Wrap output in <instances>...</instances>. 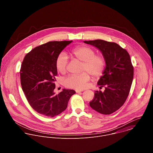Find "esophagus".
Listing matches in <instances>:
<instances>
[{"label": "esophagus", "mask_w": 153, "mask_h": 153, "mask_svg": "<svg viewBox=\"0 0 153 153\" xmlns=\"http://www.w3.org/2000/svg\"><path fill=\"white\" fill-rule=\"evenodd\" d=\"M75 91H76V93H78V92H82L84 91L83 90H81V89H76Z\"/></svg>", "instance_id": "obj_1"}]
</instances>
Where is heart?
Returning <instances> with one entry per match:
<instances>
[{
  "mask_svg": "<svg viewBox=\"0 0 153 153\" xmlns=\"http://www.w3.org/2000/svg\"><path fill=\"white\" fill-rule=\"evenodd\" d=\"M95 51L88 46H80L72 51L75 58L82 62V70L87 71L93 77L98 78L103 73L105 67V59L103 55L95 54ZM68 60L64 53H59L55 61L57 71L65 73L67 69ZM87 72L78 75H70L64 79V84L66 87L82 89L87 86L90 76Z\"/></svg>",
  "mask_w": 153,
  "mask_h": 153,
  "instance_id": "obj_1",
  "label": "heart"
}]
</instances>
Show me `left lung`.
Returning <instances> with one entry per match:
<instances>
[{
  "label": "left lung",
  "mask_w": 153,
  "mask_h": 153,
  "mask_svg": "<svg viewBox=\"0 0 153 153\" xmlns=\"http://www.w3.org/2000/svg\"><path fill=\"white\" fill-rule=\"evenodd\" d=\"M98 48L105 58L106 66L98 81L104 92L96 91L89 102L92 109L105 115L111 114L123 106L129 94L134 68L128 52L114 42L101 39L84 41Z\"/></svg>",
  "instance_id": "1"
}]
</instances>
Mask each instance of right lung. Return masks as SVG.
<instances>
[{
	"label": "right lung",
	"instance_id": "obj_1",
	"mask_svg": "<svg viewBox=\"0 0 153 153\" xmlns=\"http://www.w3.org/2000/svg\"><path fill=\"white\" fill-rule=\"evenodd\" d=\"M72 41H52L38 46L26 55L20 71L22 90L37 112L53 117L65 110L72 89H63L55 95V61L58 55Z\"/></svg>",
	"mask_w": 153,
	"mask_h": 153
}]
</instances>
